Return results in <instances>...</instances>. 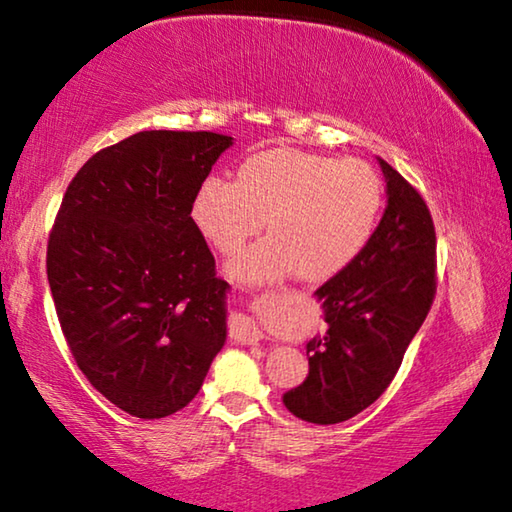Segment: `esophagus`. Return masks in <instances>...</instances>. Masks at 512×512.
I'll return each mask as SVG.
<instances>
[{
    "mask_svg": "<svg viewBox=\"0 0 512 512\" xmlns=\"http://www.w3.org/2000/svg\"><path fill=\"white\" fill-rule=\"evenodd\" d=\"M230 336L235 339L237 343H257L264 339L262 329L255 325L253 318L248 316H237L232 320V329H230Z\"/></svg>",
    "mask_w": 512,
    "mask_h": 512,
    "instance_id": "obj_1",
    "label": "esophagus"
}]
</instances>
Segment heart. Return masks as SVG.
<instances>
[{
  "label": "heart",
  "mask_w": 512,
  "mask_h": 512,
  "mask_svg": "<svg viewBox=\"0 0 512 512\" xmlns=\"http://www.w3.org/2000/svg\"><path fill=\"white\" fill-rule=\"evenodd\" d=\"M381 203V183L366 162L273 149L250 155L237 183L207 178L192 219L223 255L239 253L266 221L271 235L230 264L241 282L266 284L296 271L320 282L345 271L368 246Z\"/></svg>",
  "instance_id": "heart-1"
}]
</instances>
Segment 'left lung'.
Listing matches in <instances>:
<instances>
[{"label":"left lung","mask_w":512,"mask_h":512,"mask_svg":"<svg viewBox=\"0 0 512 512\" xmlns=\"http://www.w3.org/2000/svg\"><path fill=\"white\" fill-rule=\"evenodd\" d=\"M386 210L368 246L314 296L327 332L307 341L309 375L282 395L296 418L336 424L377 400L402 366L436 293V232L422 196L391 164Z\"/></svg>","instance_id":"1"}]
</instances>
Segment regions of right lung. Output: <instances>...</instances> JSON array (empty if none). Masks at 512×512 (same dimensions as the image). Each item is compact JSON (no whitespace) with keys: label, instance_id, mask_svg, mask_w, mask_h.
<instances>
[{"label":"right lung","instance_id":"1","mask_svg":"<svg viewBox=\"0 0 512 512\" xmlns=\"http://www.w3.org/2000/svg\"><path fill=\"white\" fill-rule=\"evenodd\" d=\"M219 133L142 131L99 151L69 183L47 246V280L90 384L135 418L194 400L228 336L230 284L192 219Z\"/></svg>","mask_w":512,"mask_h":512}]
</instances>
